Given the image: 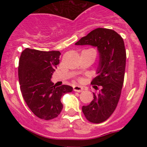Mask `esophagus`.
<instances>
[{"label": "esophagus", "instance_id": "esophagus-1", "mask_svg": "<svg viewBox=\"0 0 147 147\" xmlns=\"http://www.w3.org/2000/svg\"><path fill=\"white\" fill-rule=\"evenodd\" d=\"M83 90H84V88H83V87L79 86V85H75V86H74V90L76 92L80 93V92L82 91Z\"/></svg>", "mask_w": 147, "mask_h": 147}]
</instances>
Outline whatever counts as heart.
<instances>
[{"instance_id":"obj_1","label":"heart","mask_w":147,"mask_h":147,"mask_svg":"<svg viewBox=\"0 0 147 147\" xmlns=\"http://www.w3.org/2000/svg\"><path fill=\"white\" fill-rule=\"evenodd\" d=\"M80 81H82V79H80Z\"/></svg>"}]
</instances>
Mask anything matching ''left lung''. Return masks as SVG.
<instances>
[{
	"instance_id": "1",
	"label": "left lung",
	"mask_w": 147,
	"mask_h": 147,
	"mask_svg": "<svg viewBox=\"0 0 147 147\" xmlns=\"http://www.w3.org/2000/svg\"><path fill=\"white\" fill-rule=\"evenodd\" d=\"M76 45H90L97 47L99 65L92 85L101 86L93 93L90 103L82 107L87 120L99 124L113 113L120 98L126 67V50L123 38L114 30L98 28L80 39ZM98 89V87L94 86Z\"/></svg>"
}]
</instances>
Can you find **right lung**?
I'll list each match as a JSON object with an SVG mask.
<instances>
[{
	"instance_id": "obj_1",
	"label": "right lung",
	"mask_w": 147,
	"mask_h": 147,
	"mask_svg": "<svg viewBox=\"0 0 147 147\" xmlns=\"http://www.w3.org/2000/svg\"><path fill=\"white\" fill-rule=\"evenodd\" d=\"M60 55L58 51H42L27 48L19 59L18 78L23 98L32 113L44 120L57 117L63 107L61 98L73 90L69 85L56 87L51 81Z\"/></svg>"
}]
</instances>
